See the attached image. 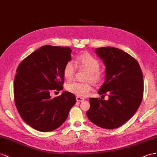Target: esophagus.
<instances>
[{
    "instance_id": "1",
    "label": "esophagus",
    "mask_w": 157,
    "mask_h": 157,
    "mask_svg": "<svg viewBox=\"0 0 157 157\" xmlns=\"http://www.w3.org/2000/svg\"><path fill=\"white\" fill-rule=\"evenodd\" d=\"M76 100H77L78 102H82L84 101V98L80 97H76Z\"/></svg>"
}]
</instances>
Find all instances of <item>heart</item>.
<instances>
[{
    "label": "heart",
    "instance_id": "1",
    "mask_svg": "<svg viewBox=\"0 0 157 157\" xmlns=\"http://www.w3.org/2000/svg\"><path fill=\"white\" fill-rule=\"evenodd\" d=\"M75 64L81 68L86 69L89 71L87 79H90L94 83H98L101 81V75L98 73L100 64L93 56L87 53L82 54L76 57ZM75 71V67L71 62H68L64 67L63 75L67 81L73 79ZM67 91L78 97H86L91 91L92 86L90 83L72 82L66 86Z\"/></svg>",
    "mask_w": 157,
    "mask_h": 157
}]
</instances>
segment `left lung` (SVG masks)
<instances>
[{
	"label": "left lung",
	"instance_id": "1",
	"mask_svg": "<svg viewBox=\"0 0 157 157\" xmlns=\"http://www.w3.org/2000/svg\"><path fill=\"white\" fill-rule=\"evenodd\" d=\"M95 52L105 66V79L98 93L108 100L90 98L87 118L105 129L117 128L136 113L142 101L143 79L137 61L121 49L97 48Z\"/></svg>",
	"mask_w": 157,
	"mask_h": 157
}]
</instances>
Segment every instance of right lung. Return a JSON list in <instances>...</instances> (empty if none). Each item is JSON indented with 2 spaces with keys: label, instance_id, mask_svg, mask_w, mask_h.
Here are the masks:
<instances>
[{
  "label": "right lung",
  "instance_id": "add662e5",
  "mask_svg": "<svg viewBox=\"0 0 157 157\" xmlns=\"http://www.w3.org/2000/svg\"><path fill=\"white\" fill-rule=\"evenodd\" d=\"M70 48L45 45L22 61L14 82L15 104L25 122L36 130L52 132L59 128L76 102L73 93L64 91L52 98L53 89L62 90L63 69L71 60Z\"/></svg>",
  "mask_w": 157,
  "mask_h": 157
}]
</instances>
